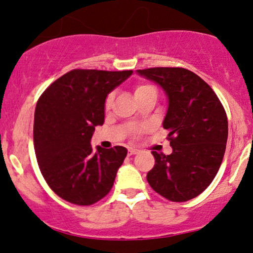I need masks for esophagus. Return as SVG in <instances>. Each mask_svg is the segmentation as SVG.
Listing matches in <instances>:
<instances>
[{"label": "esophagus", "mask_w": 253, "mask_h": 253, "mask_svg": "<svg viewBox=\"0 0 253 253\" xmlns=\"http://www.w3.org/2000/svg\"><path fill=\"white\" fill-rule=\"evenodd\" d=\"M139 152L138 149H135V147H129L128 149V155L132 156V155H136V153Z\"/></svg>", "instance_id": "1"}]
</instances>
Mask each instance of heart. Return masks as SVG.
<instances>
[{
    "label": "heart",
    "mask_w": 253,
    "mask_h": 253,
    "mask_svg": "<svg viewBox=\"0 0 253 253\" xmlns=\"http://www.w3.org/2000/svg\"><path fill=\"white\" fill-rule=\"evenodd\" d=\"M150 89H153V88L151 85H149V84H139V85H136L134 89V96L138 97L139 95H141L143 92L146 91V90H150ZM110 102H112V95L107 98V102H106L107 106H109Z\"/></svg>",
    "instance_id": "heart-1"
}]
</instances>
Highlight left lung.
<instances>
[{
	"instance_id": "obj_1",
	"label": "left lung",
	"mask_w": 253,
	"mask_h": 253,
	"mask_svg": "<svg viewBox=\"0 0 253 253\" xmlns=\"http://www.w3.org/2000/svg\"><path fill=\"white\" fill-rule=\"evenodd\" d=\"M138 75L158 84L168 97L163 127L172 153L152 151L156 164L147 182L173 202L194 199L211 184L225 155L228 136L226 112L201 77L182 68H151Z\"/></svg>"
}]
</instances>
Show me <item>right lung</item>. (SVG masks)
Listing matches in <instances>:
<instances>
[{"instance_id":"1","label":"right lung","mask_w":253,"mask_h":253,"mask_svg":"<svg viewBox=\"0 0 253 253\" xmlns=\"http://www.w3.org/2000/svg\"><path fill=\"white\" fill-rule=\"evenodd\" d=\"M132 70L76 69L63 75L38 100L34 113V150L43 178L58 196L78 206L100 201L112 189L127 150L96 147L90 140L104 123L110 91Z\"/></svg>"}]
</instances>
